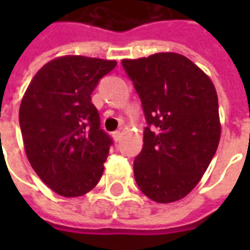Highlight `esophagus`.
Here are the masks:
<instances>
[{
    "label": "esophagus",
    "mask_w": 250,
    "mask_h": 250,
    "mask_svg": "<svg viewBox=\"0 0 250 250\" xmlns=\"http://www.w3.org/2000/svg\"><path fill=\"white\" fill-rule=\"evenodd\" d=\"M112 138H114L115 141L118 142L120 138H122V132H120V131H115L114 134H112Z\"/></svg>",
    "instance_id": "esophagus-1"
}]
</instances>
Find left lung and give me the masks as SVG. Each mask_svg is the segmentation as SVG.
Here are the masks:
<instances>
[{"label": "left lung", "mask_w": 250, "mask_h": 250, "mask_svg": "<svg viewBox=\"0 0 250 250\" xmlns=\"http://www.w3.org/2000/svg\"><path fill=\"white\" fill-rule=\"evenodd\" d=\"M122 64L148 123L134 162L136 184L155 202L179 201L198 185L220 143L214 84L191 60L174 52L125 59Z\"/></svg>", "instance_id": "8db88e82"}]
</instances>
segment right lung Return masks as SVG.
<instances>
[{"mask_svg": "<svg viewBox=\"0 0 250 250\" xmlns=\"http://www.w3.org/2000/svg\"><path fill=\"white\" fill-rule=\"evenodd\" d=\"M115 66V60L56 57L36 73L22 96L19 118L26 157L59 195H84L102 178L111 139L100 128L91 93Z\"/></svg>", "mask_w": 250, "mask_h": 250, "instance_id": "right-lung-1", "label": "right lung"}]
</instances>
